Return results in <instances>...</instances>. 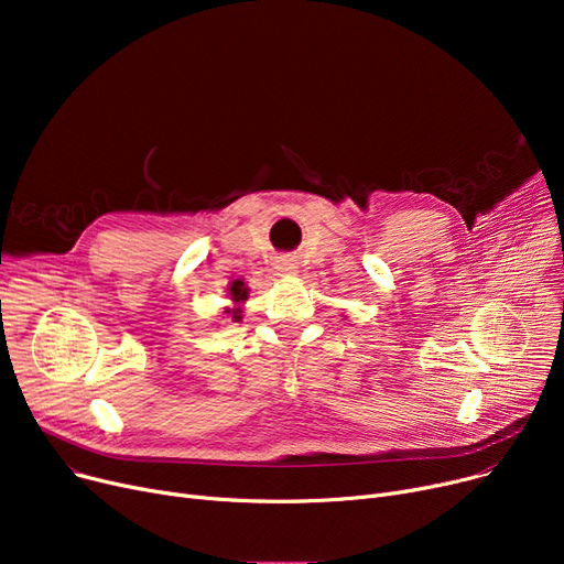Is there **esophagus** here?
Listing matches in <instances>:
<instances>
[{
    "instance_id": "esophagus-1",
    "label": "esophagus",
    "mask_w": 564,
    "mask_h": 564,
    "mask_svg": "<svg viewBox=\"0 0 564 564\" xmlns=\"http://www.w3.org/2000/svg\"><path fill=\"white\" fill-rule=\"evenodd\" d=\"M276 272H279L281 276L297 274V260L290 258V256H281V258L276 260Z\"/></svg>"
}]
</instances>
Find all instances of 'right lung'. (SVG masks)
Returning a JSON list of instances; mask_svg holds the SVG:
<instances>
[{
	"instance_id": "add662e5",
	"label": "right lung",
	"mask_w": 564,
	"mask_h": 564,
	"mask_svg": "<svg viewBox=\"0 0 564 564\" xmlns=\"http://www.w3.org/2000/svg\"><path fill=\"white\" fill-rule=\"evenodd\" d=\"M228 297H230L232 306H230V308H226L224 313H228V315L232 317V322H240V319H242V304H245V302H247V297H249V288L245 285V281H242V279H235V281L230 283V288H228Z\"/></svg>"
}]
</instances>
